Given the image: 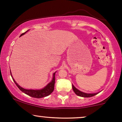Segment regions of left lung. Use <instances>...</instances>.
<instances>
[{
  "instance_id": "1",
  "label": "left lung",
  "mask_w": 122,
  "mask_h": 122,
  "mask_svg": "<svg viewBox=\"0 0 122 122\" xmlns=\"http://www.w3.org/2000/svg\"><path fill=\"white\" fill-rule=\"evenodd\" d=\"M72 88H73V91L74 92V93L77 95L78 96L80 97H86V98H88V97H93L94 96H96L97 94H98V93H93V94H88V93H83L82 92L79 91V90L76 89V88L75 87V86H73L72 84Z\"/></svg>"
}]
</instances>
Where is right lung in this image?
<instances>
[{"instance_id":"right-lung-1","label":"right lung","mask_w":122,"mask_h":122,"mask_svg":"<svg viewBox=\"0 0 122 122\" xmlns=\"http://www.w3.org/2000/svg\"><path fill=\"white\" fill-rule=\"evenodd\" d=\"M28 30H28L25 31V33H22L20 36H23V35H24L25 33H26ZM55 74H56V73H54V74H53V79L51 82H50L49 84L46 86V87L41 90H32V89L29 90V89H24V88H21V86H20L19 85L15 82V81H14V79H13L12 76H11V77H12L13 81H14L15 84H16V86H18V88H19L21 92H23L25 94L31 97L36 98H43V97H45L49 96V95L51 94V93L53 92V91H54V84H55ZM10 74H11V73H10Z\"/></svg>"}]
</instances>
